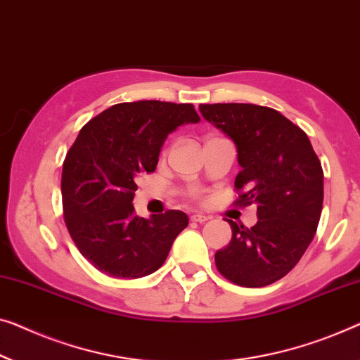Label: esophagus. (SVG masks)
Here are the masks:
<instances>
[{
	"label": "esophagus",
	"mask_w": 360,
	"mask_h": 360,
	"mask_svg": "<svg viewBox=\"0 0 360 360\" xmlns=\"http://www.w3.org/2000/svg\"><path fill=\"white\" fill-rule=\"evenodd\" d=\"M191 221H194V223H205V221H208V217H205V214H202V213H197V214H192L191 217Z\"/></svg>",
	"instance_id": "obj_1"
}]
</instances>
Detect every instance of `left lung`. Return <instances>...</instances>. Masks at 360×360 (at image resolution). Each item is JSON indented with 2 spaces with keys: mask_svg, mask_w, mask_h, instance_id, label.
<instances>
[{
  "mask_svg": "<svg viewBox=\"0 0 360 360\" xmlns=\"http://www.w3.org/2000/svg\"><path fill=\"white\" fill-rule=\"evenodd\" d=\"M233 139L239 174L236 205H257L252 228L231 224L233 238L214 254L218 271L234 284L262 288L281 280L312 243L323 205V169L307 134L280 111L252 103L198 106Z\"/></svg>",
  "mask_w": 360,
  "mask_h": 360,
  "instance_id": "8db88e82",
  "label": "left lung"
}]
</instances>
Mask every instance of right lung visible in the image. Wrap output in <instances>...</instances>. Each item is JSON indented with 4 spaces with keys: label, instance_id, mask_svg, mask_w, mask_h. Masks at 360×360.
I'll return each mask as SVG.
<instances>
[{
    "label": "right lung",
    "instance_id": "1",
    "mask_svg": "<svg viewBox=\"0 0 360 360\" xmlns=\"http://www.w3.org/2000/svg\"><path fill=\"white\" fill-rule=\"evenodd\" d=\"M198 121L191 103L142 100L112 105L80 129L63 163V212L74 244L96 270L141 278L165 264L189 218L179 210L139 218L136 181L157 168L169 132Z\"/></svg>",
    "mask_w": 360,
    "mask_h": 360
}]
</instances>
